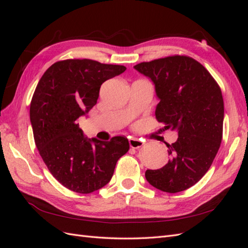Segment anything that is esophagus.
<instances>
[{
    "mask_svg": "<svg viewBox=\"0 0 248 248\" xmlns=\"http://www.w3.org/2000/svg\"><path fill=\"white\" fill-rule=\"evenodd\" d=\"M128 141H129V146L131 148H134V149H138V148H140V147L144 145V141L139 140V139H136V138L130 139Z\"/></svg>",
    "mask_w": 248,
    "mask_h": 248,
    "instance_id": "esophagus-1",
    "label": "esophagus"
}]
</instances>
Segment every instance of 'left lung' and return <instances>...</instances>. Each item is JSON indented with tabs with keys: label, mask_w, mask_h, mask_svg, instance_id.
<instances>
[{
	"label": "left lung",
	"mask_w": 248,
	"mask_h": 248,
	"mask_svg": "<svg viewBox=\"0 0 248 248\" xmlns=\"http://www.w3.org/2000/svg\"><path fill=\"white\" fill-rule=\"evenodd\" d=\"M151 79L157 98L155 116L178 139L167 144L171 158L159 170H147V181L164 192L176 193L199 182L220 147L223 99L219 86L192 58L172 56L133 67Z\"/></svg>",
	"instance_id": "obj_1"
}]
</instances>
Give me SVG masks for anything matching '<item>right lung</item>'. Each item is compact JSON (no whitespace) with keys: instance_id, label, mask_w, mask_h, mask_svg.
Here are the masks:
<instances>
[{"instance_id":"right-lung-1","label":"right lung","mask_w":248,"mask_h":248,"mask_svg":"<svg viewBox=\"0 0 248 248\" xmlns=\"http://www.w3.org/2000/svg\"><path fill=\"white\" fill-rule=\"evenodd\" d=\"M122 65L65 60L44 72L30 107L34 140L47 169L66 188L91 193L106 186L128 140L88 139L78 124L97 103L104 81L123 73Z\"/></svg>"}]
</instances>
